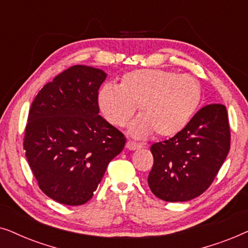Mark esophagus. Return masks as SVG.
I'll use <instances>...</instances> for the list:
<instances>
[{"label": "esophagus", "mask_w": 248, "mask_h": 248, "mask_svg": "<svg viewBox=\"0 0 248 248\" xmlns=\"http://www.w3.org/2000/svg\"><path fill=\"white\" fill-rule=\"evenodd\" d=\"M126 147L130 151H136V150H140L141 145L137 144V143H134V141H131V140H128L127 144H126Z\"/></svg>", "instance_id": "34e87169"}]
</instances>
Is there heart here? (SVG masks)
Here are the masks:
<instances>
[{
    "label": "heart",
    "instance_id": "heart-1",
    "mask_svg": "<svg viewBox=\"0 0 248 248\" xmlns=\"http://www.w3.org/2000/svg\"><path fill=\"white\" fill-rule=\"evenodd\" d=\"M200 82L190 75L162 69L127 72L120 85L107 84L98 93L104 117L114 126L128 124L140 105V115L130 126L135 137L154 131L156 136H173L184 129L201 103Z\"/></svg>",
    "mask_w": 248,
    "mask_h": 248
}]
</instances>
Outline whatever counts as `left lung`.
<instances>
[{
  "mask_svg": "<svg viewBox=\"0 0 248 248\" xmlns=\"http://www.w3.org/2000/svg\"><path fill=\"white\" fill-rule=\"evenodd\" d=\"M230 150L227 108H201L183 130L151 146L154 162L148 174L152 193L166 202H186L203 194Z\"/></svg>",
  "mask_w": 248,
  "mask_h": 248,
  "instance_id": "left-lung-1",
  "label": "left lung"
}]
</instances>
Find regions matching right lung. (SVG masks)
<instances>
[{
	"label": "right lung",
	"mask_w": 248,
	"mask_h": 248,
	"mask_svg": "<svg viewBox=\"0 0 248 248\" xmlns=\"http://www.w3.org/2000/svg\"><path fill=\"white\" fill-rule=\"evenodd\" d=\"M101 69L74 65L39 91L31 103L24 148L38 186L64 205L93 197L126 137L98 115Z\"/></svg>",
	"instance_id": "1"
}]
</instances>
